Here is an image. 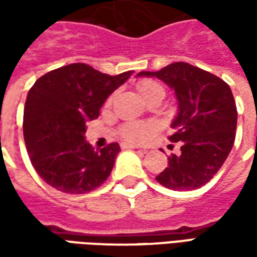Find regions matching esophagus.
Wrapping results in <instances>:
<instances>
[{"label": "esophagus", "mask_w": 257, "mask_h": 257, "mask_svg": "<svg viewBox=\"0 0 257 257\" xmlns=\"http://www.w3.org/2000/svg\"><path fill=\"white\" fill-rule=\"evenodd\" d=\"M121 147H122L123 150H126V149H138V146L129 145V143H121Z\"/></svg>", "instance_id": "obj_1"}]
</instances>
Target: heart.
Here are the masks:
<instances>
[{
	"mask_svg": "<svg viewBox=\"0 0 257 257\" xmlns=\"http://www.w3.org/2000/svg\"><path fill=\"white\" fill-rule=\"evenodd\" d=\"M138 90L143 96V99L149 100L151 96L158 92H164V88L160 82L154 79H142L138 82ZM151 134V126L145 122H126L121 125L119 135L121 138L131 143H140L149 138Z\"/></svg>",
	"mask_w": 257,
	"mask_h": 257,
	"instance_id": "obj_1",
	"label": "heart"
}]
</instances>
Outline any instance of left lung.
Returning a JSON list of instances; mask_svg holds the SVG:
<instances>
[{"label":"left lung","mask_w":257,"mask_h":257,"mask_svg":"<svg viewBox=\"0 0 257 257\" xmlns=\"http://www.w3.org/2000/svg\"><path fill=\"white\" fill-rule=\"evenodd\" d=\"M138 75L162 79L179 101L168 139L180 143V154L168 157V168L157 182L178 191L202 187L224 164L235 140L237 106L230 86L215 74L184 62Z\"/></svg>","instance_id":"obj_1"}]
</instances>
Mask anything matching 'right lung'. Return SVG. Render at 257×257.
<instances>
[{
  "label": "right lung",
  "mask_w": 257,
  "mask_h": 257,
  "mask_svg": "<svg viewBox=\"0 0 257 257\" xmlns=\"http://www.w3.org/2000/svg\"><path fill=\"white\" fill-rule=\"evenodd\" d=\"M134 71L100 73L85 63H73L37 79L27 93L23 135L37 173L66 194L93 191L110 176L119 153L118 143L95 150L85 142L86 122Z\"/></svg>",
  "instance_id": "add662e5"
}]
</instances>
